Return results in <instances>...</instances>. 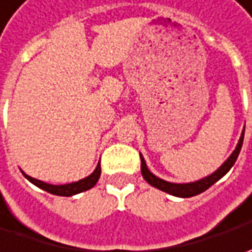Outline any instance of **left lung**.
Segmentation results:
<instances>
[{"instance_id": "8db88e82", "label": "left lung", "mask_w": 252, "mask_h": 252, "mask_svg": "<svg viewBox=\"0 0 252 252\" xmlns=\"http://www.w3.org/2000/svg\"><path fill=\"white\" fill-rule=\"evenodd\" d=\"M243 140H244V131L241 133V137H240V140H238L236 150L233 151L231 156L221 164V167L219 169H216L213 174H210L209 177L199 179L196 182H189V184H172V182H168V181H164V179L158 178V177H156L153 172H150V169L147 168V165H146V161H144L143 156L140 154L141 175H143V178L150 184L151 187L160 189L162 192H167L169 195H174V196H178V198H190V196H195V195H199V193L205 192V190L210 188L215 182H218L219 179L227 174L228 171H230V168L234 165L236 160H237L240 150H241V146H243Z\"/></svg>"}]
</instances>
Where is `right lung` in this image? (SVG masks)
I'll list each match as a JSON object with an SVG mask.
<instances>
[{
    "label": "right lung",
    "instance_id": "1",
    "mask_svg": "<svg viewBox=\"0 0 252 252\" xmlns=\"http://www.w3.org/2000/svg\"><path fill=\"white\" fill-rule=\"evenodd\" d=\"M22 174L25 175V178L28 181H31L33 185L39 187L40 189H43L49 193H53V195H59V196H73V195H77L80 192H84V190H88L91 189L92 187H95V184L98 182V179L101 177V164L98 162L95 171L92 172L91 175H88L87 178L80 179L77 182H71V184H65V185H52V184H46L43 181H39V179H34L29 175H26L24 171Z\"/></svg>",
    "mask_w": 252,
    "mask_h": 252
}]
</instances>
